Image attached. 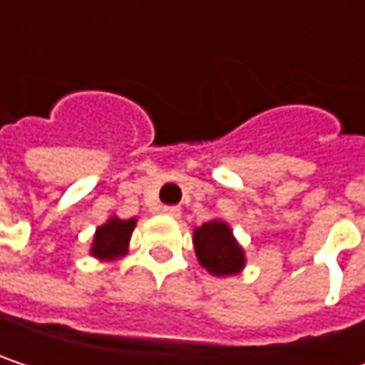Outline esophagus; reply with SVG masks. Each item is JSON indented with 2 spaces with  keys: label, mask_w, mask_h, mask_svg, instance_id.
Masks as SVG:
<instances>
[{
  "label": "esophagus",
  "mask_w": 365,
  "mask_h": 365,
  "mask_svg": "<svg viewBox=\"0 0 365 365\" xmlns=\"http://www.w3.org/2000/svg\"><path fill=\"white\" fill-rule=\"evenodd\" d=\"M163 213L173 217V220H180L182 217V209L180 207H163Z\"/></svg>",
  "instance_id": "esophagus-1"
}]
</instances>
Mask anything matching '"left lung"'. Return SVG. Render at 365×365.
Returning a JSON list of instances; mask_svg holds the SVG:
<instances>
[{
  "mask_svg": "<svg viewBox=\"0 0 365 365\" xmlns=\"http://www.w3.org/2000/svg\"><path fill=\"white\" fill-rule=\"evenodd\" d=\"M192 243L198 264L213 277L239 274L247 264L245 250L224 220H209L194 228Z\"/></svg>",
  "mask_w": 365,
  "mask_h": 365,
  "instance_id": "left-lung-1",
  "label": "left lung"
}]
</instances>
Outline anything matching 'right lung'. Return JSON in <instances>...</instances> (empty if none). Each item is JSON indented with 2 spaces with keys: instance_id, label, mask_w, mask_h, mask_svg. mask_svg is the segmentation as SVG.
<instances>
[{
  "instance_id": "right-lung-1",
  "label": "right lung",
  "mask_w": 365,
  "mask_h": 365,
  "mask_svg": "<svg viewBox=\"0 0 365 365\" xmlns=\"http://www.w3.org/2000/svg\"><path fill=\"white\" fill-rule=\"evenodd\" d=\"M137 226V220H120L118 215H110L106 224H101L95 230L91 255L101 262H115L128 254V243L133 237V230Z\"/></svg>"
}]
</instances>
